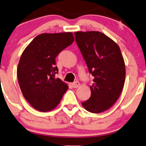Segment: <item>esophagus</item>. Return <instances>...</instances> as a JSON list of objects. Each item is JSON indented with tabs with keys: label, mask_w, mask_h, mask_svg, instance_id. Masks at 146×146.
Wrapping results in <instances>:
<instances>
[{
	"label": "esophagus",
	"mask_w": 146,
	"mask_h": 146,
	"mask_svg": "<svg viewBox=\"0 0 146 146\" xmlns=\"http://www.w3.org/2000/svg\"><path fill=\"white\" fill-rule=\"evenodd\" d=\"M79 86H80L79 82L76 81V82H74L73 83H72V86H73V88H77V87H78Z\"/></svg>",
	"instance_id": "esophagus-1"
}]
</instances>
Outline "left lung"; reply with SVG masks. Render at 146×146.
I'll use <instances>...</instances> for the list:
<instances>
[{"label":"left lung","mask_w":146,"mask_h":146,"mask_svg":"<svg viewBox=\"0 0 146 146\" xmlns=\"http://www.w3.org/2000/svg\"><path fill=\"white\" fill-rule=\"evenodd\" d=\"M74 35L89 73L94 77L91 97L82 105L91 113L106 111L118 100L124 86L125 66L121 49L100 32H76Z\"/></svg>","instance_id":"obj_1"}]
</instances>
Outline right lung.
<instances>
[{
  "label": "right lung",
  "instance_id": "right-lung-1",
  "mask_svg": "<svg viewBox=\"0 0 146 146\" xmlns=\"http://www.w3.org/2000/svg\"><path fill=\"white\" fill-rule=\"evenodd\" d=\"M74 41L71 33H44L36 36L21 56L17 77L25 100L40 111L59 105L68 86L56 78L55 58Z\"/></svg>",
  "mask_w": 146,
  "mask_h": 146
}]
</instances>
